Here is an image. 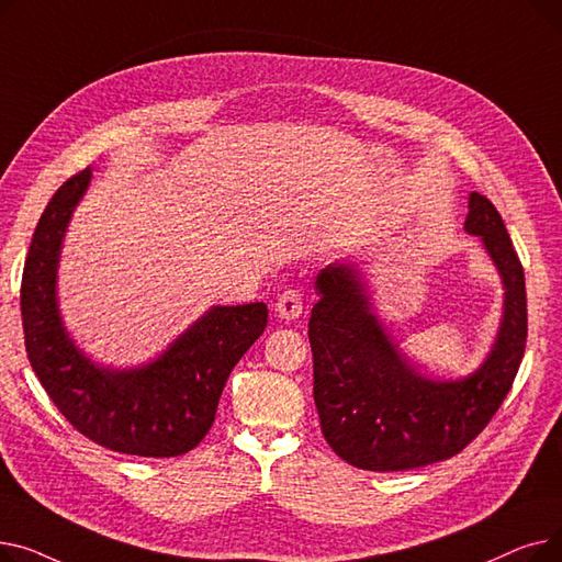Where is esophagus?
Segmentation results:
<instances>
[{
    "label": "esophagus",
    "instance_id": "1",
    "mask_svg": "<svg viewBox=\"0 0 562 562\" xmlns=\"http://www.w3.org/2000/svg\"><path fill=\"white\" fill-rule=\"evenodd\" d=\"M276 312L284 321H296L303 314V296H301V291H296V289L284 291L282 296L278 299V303H276Z\"/></svg>",
    "mask_w": 562,
    "mask_h": 562
}]
</instances>
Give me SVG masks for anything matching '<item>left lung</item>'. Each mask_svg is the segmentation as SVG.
Instances as JSON below:
<instances>
[{
	"mask_svg": "<svg viewBox=\"0 0 562 562\" xmlns=\"http://www.w3.org/2000/svg\"><path fill=\"white\" fill-rule=\"evenodd\" d=\"M464 232L479 236L504 284V312L483 364L439 380L412 364L380 321L367 278L352 261L316 276L312 307L314 403L323 437L348 464L403 471L460 453L513 387L526 346V284L496 206L469 193Z\"/></svg>",
	"mask_w": 562,
	"mask_h": 562,
	"instance_id": "obj_1",
	"label": "left lung"
}]
</instances>
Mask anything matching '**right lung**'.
Returning <instances> with one entry per match:
<instances>
[{
  "mask_svg": "<svg viewBox=\"0 0 562 562\" xmlns=\"http://www.w3.org/2000/svg\"><path fill=\"white\" fill-rule=\"evenodd\" d=\"M91 168L54 193L24 261V344L41 385L61 415L95 445L140 458H172L210 432L229 371L266 328L263 303L214 305L150 362L113 369L70 337L56 276L70 218L91 187Z\"/></svg>",
  "mask_w": 562,
  "mask_h": 562,
  "instance_id": "right-lung-1",
  "label": "right lung"
}]
</instances>
